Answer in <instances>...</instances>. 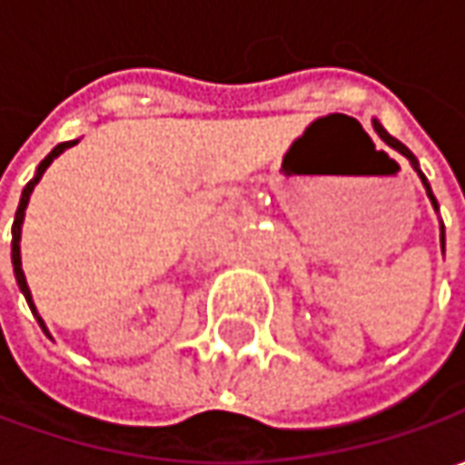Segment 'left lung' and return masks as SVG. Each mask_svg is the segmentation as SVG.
<instances>
[{
  "instance_id": "obj_1",
  "label": "left lung",
  "mask_w": 465,
  "mask_h": 465,
  "mask_svg": "<svg viewBox=\"0 0 465 465\" xmlns=\"http://www.w3.org/2000/svg\"><path fill=\"white\" fill-rule=\"evenodd\" d=\"M375 132L381 134V139H385V144H391V147H393V150H399V153H401L403 157H409V163H411V165L417 168V157L409 153V150L403 147L399 139H393V136L388 134V132H385V129H383V126H381V124H378V121H375ZM417 173H420V168H417ZM420 178H421V183H424V188H427V196H430V202H432V206L438 209V202H435V196H432V188H430V183H427V178H424L421 173H420ZM442 245H445V235H442Z\"/></svg>"
}]
</instances>
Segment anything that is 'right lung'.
Instances as JSON below:
<instances>
[{
    "instance_id": "right-lung-1",
    "label": "right lung",
    "mask_w": 465,
    "mask_h": 465,
    "mask_svg": "<svg viewBox=\"0 0 465 465\" xmlns=\"http://www.w3.org/2000/svg\"><path fill=\"white\" fill-rule=\"evenodd\" d=\"M74 142H62V144H56L51 153L45 154L44 163L38 165V173H35V178L23 188V196H20V206H17V212H15V223H12V266H15V277H17V284H20V290H23V295H25L27 305H30V311H35L33 308V300H30V290H27V282H25V274H23V261H20V227H23V217H25V206H27V199H30V193H33V188L35 183L44 178V173L48 170V165L54 163V157H59V154L66 150V147H72ZM38 323L44 326V321L38 318ZM45 331V329H44Z\"/></svg>"
}]
</instances>
